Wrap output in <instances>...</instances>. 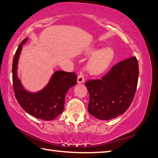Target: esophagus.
Instances as JSON below:
<instances>
[{"label": "esophagus", "instance_id": "1", "mask_svg": "<svg viewBox=\"0 0 158 158\" xmlns=\"http://www.w3.org/2000/svg\"><path fill=\"white\" fill-rule=\"evenodd\" d=\"M84 74L81 73L79 74L78 77H77V83H78V84H81V83H84Z\"/></svg>", "mask_w": 158, "mask_h": 158}]
</instances>
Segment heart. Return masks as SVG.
<instances>
[{
    "label": "heart",
    "instance_id": "b5f03b06",
    "mask_svg": "<svg viewBox=\"0 0 158 158\" xmlns=\"http://www.w3.org/2000/svg\"><path fill=\"white\" fill-rule=\"evenodd\" d=\"M96 45H92L86 51V54L90 55L94 54L88 62V70L93 75L101 74L108 69L113 62L114 52L113 48L106 47L98 50Z\"/></svg>",
    "mask_w": 158,
    "mask_h": 158
}]
</instances>
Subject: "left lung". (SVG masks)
I'll return each instance as SVG.
<instances>
[{"label":"left lung","mask_w":158,"mask_h":158,"mask_svg":"<svg viewBox=\"0 0 158 158\" xmlns=\"http://www.w3.org/2000/svg\"><path fill=\"white\" fill-rule=\"evenodd\" d=\"M139 77L138 62L131 57L114 65L101 79L89 80V113L102 120H110L124 113L135 94Z\"/></svg>","instance_id":"1"}]
</instances>
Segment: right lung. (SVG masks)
Here are the masks:
<instances>
[{
  "label": "right lung",
  "mask_w": 158,
  "mask_h": 158,
  "mask_svg": "<svg viewBox=\"0 0 158 158\" xmlns=\"http://www.w3.org/2000/svg\"><path fill=\"white\" fill-rule=\"evenodd\" d=\"M25 39L19 44L12 64V81L15 97L19 104L28 114L36 118L50 121L62 113L65 97L68 90L77 84V75L74 73L57 70L52 75L48 84L38 92L25 90L17 74L19 59Z\"/></svg>",
  "instance_id": "right-lung-1"
}]
</instances>
